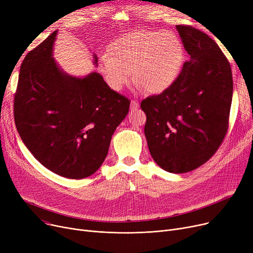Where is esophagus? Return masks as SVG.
Returning a JSON list of instances; mask_svg holds the SVG:
<instances>
[{"label":"esophagus","instance_id":"1","mask_svg":"<svg viewBox=\"0 0 253 253\" xmlns=\"http://www.w3.org/2000/svg\"><path fill=\"white\" fill-rule=\"evenodd\" d=\"M139 108V102L137 100H132L131 101V105H130V109L131 110H137Z\"/></svg>","mask_w":253,"mask_h":253}]
</instances>
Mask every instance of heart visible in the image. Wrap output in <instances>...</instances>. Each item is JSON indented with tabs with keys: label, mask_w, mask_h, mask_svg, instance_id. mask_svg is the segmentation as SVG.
I'll return each mask as SVG.
<instances>
[{
	"label": "heart",
	"mask_w": 253,
	"mask_h": 253,
	"mask_svg": "<svg viewBox=\"0 0 253 253\" xmlns=\"http://www.w3.org/2000/svg\"><path fill=\"white\" fill-rule=\"evenodd\" d=\"M183 59V46L176 35L139 30L118 39L109 51L103 52L98 71L115 91L124 89L134 74L139 88L162 93L177 80Z\"/></svg>",
	"instance_id": "b5f03b06"
}]
</instances>
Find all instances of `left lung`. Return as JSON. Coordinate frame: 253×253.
I'll return each instance as SVG.
<instances>
[{
  "instance_id": "left-lung-1",
  "label": "left lung",
  "mask_w": 253,
  "mask_h": 253,
  "mask_svg": "<svg viewBox=\"0 0 253 253\" xmlns=\"http://www.w3.org/2000/svg\"><path fill=\"white\" fill-rule=\"evenodd\" d=\"M176 30L190 60L173 85L140 106L154 161L170 173H185L207 162L227 133L233 77L230 62L209 36L189 25Z\"/></svg>"
}]
</instances>
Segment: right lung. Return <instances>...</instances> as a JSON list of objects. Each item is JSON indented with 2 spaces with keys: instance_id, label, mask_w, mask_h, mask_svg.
<instances>
[{
  "instance_id": "1",
  "label": "right lung",
  "mask_w": 253,
  "mask_h": 253,
  "mask_svg": "<svg viewBox=\"0 0 253 253\" xmlns=\"http://www.w3.org/2000/svg\"><path fill=\"white\" fill-rule=\"evenodd\" d=\"M57 31L28 53L14 96L18 133L37 160L54 173L81 179L95 173L108 155L130 101L98 73L79 78L53 58ZM97 65V57L93 55Z\"/></svg>"
}]
</instances>
